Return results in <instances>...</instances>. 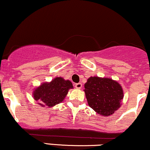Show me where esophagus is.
I'll use <instances>...</instances> for the list:
<instances>
[{
  "instance_id": "34e87169",
  "label": "esophagus",
  "mask_w": 150,
  "mask_h": 150,
  "mask_svg": "<svg viewBox=\"0 0 150 150\" xmlns=\"http://www.w3.org/2000/svg\"><path fill=\"white\" fill-rule=\"evenodd\" d=\"M75 88H77V89H81L82 87V83H77L75 85Z\"/></svg>"
}]
</instances>
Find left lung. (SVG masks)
<instances>
[{
	"instance_id": "8db88e82",
	"label": "left lung",
	"mask_w": 150,
	"mask_h": 150,
	"mask_svg": "<svg viewBox=\"0 0 150 150\" xmlns=\"http://www.w3.org/2000/svg\"><path fill=\"white\" fill-rule=\"evenodd\" d=\"M84 92L89 106L100 116H111L121 106L123 88L111 78L89 77L85 84Z\"/></svg>"
}]
</instances>
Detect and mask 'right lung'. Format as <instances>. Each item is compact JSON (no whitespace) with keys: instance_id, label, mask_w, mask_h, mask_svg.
<instances>
[{"instance_id":"add662e5","label":"right lung","mask_w":150,"mask_h":150,"mask_svg":"<svg viewBox=\"0 0 150 150\" xmlns=\"http://www.w3.org/2000/svg\"><path fill=\"white\" fill-rule=\"evenodd\" d=\"M73 88V84L70 80L57 77L51 82H43L36 87L32 92V96L41 106L51 108L61 103L68 94L69 89Z\"/></svg>"}]
</instances>
